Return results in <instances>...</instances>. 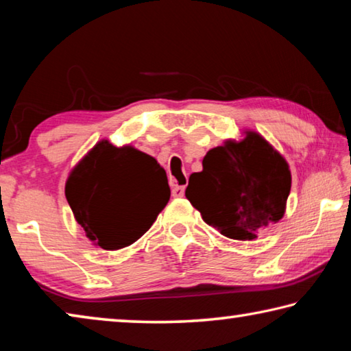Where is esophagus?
<instances>
[{
	"label": "esophagus",
	"instance_id": "obj_1",
	"mask_svg": "<svg viewBox=\"0 0 351 351\" xmlns=\"http://www.w3.org/2000/svg\"><path fill=\"white\" fill-rule=\"evenodd\" d=\"M184 192H186V186H175L173 189H171V195H173L175 198L184 197Z\"/></svg>",
	"mask_w": 351,
	"mask_h": 351
}]
</instances>
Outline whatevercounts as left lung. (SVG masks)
<instances>
[{
    "mask_svg": "<svg viewBox=\"0 0 351 351\" xmlns=\"http://www.w3.org/2000/svg\"><path fill=\"white\" fill-rule=\"evenodd\" d=\"M291 190L288 164L260 134L207 152L190 175L186 197L204 221L234 240H254L283 217Z\"/></svg>",
    "mask_w": 351,
    "mask_h": 351,
    "instance_id": "8db88e82",
    "label": "left lung"
}]
</instances>
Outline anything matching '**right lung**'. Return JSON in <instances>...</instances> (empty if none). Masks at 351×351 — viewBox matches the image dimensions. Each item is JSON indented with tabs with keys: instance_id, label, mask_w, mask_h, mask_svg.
I'll list each match as a JSON object with an SVG mask.
<instances>
[{
	"instance_id": "right-lung-1",
	"label": "right lung",
	"mask_w": 351,
	"mask_h": 351,
	"mask_svg": "<svg viewBox=\"0 0 351 351\" xmlns=\"http://www.w3.org/2000/svg\"><path fill=\"white\" fill-rule=\"evenodd\" d=\"M64 193L88 239L114 251L152 228L169 203L170 187L156 159L102 141L69 175Z\"/></svg>"
}]
</instances>
